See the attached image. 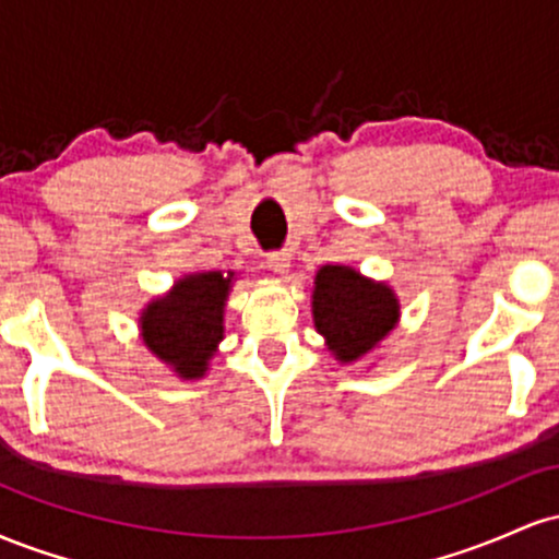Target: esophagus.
<instances>
[{"instance_id": "esophagus-1", "label": "esophagus", "mask_w": 559, "mask_h": 559, "mask_svg": "<svg viewBox=\"0 0 559 559\" xmlns=\"http://www.w3.org/2000/svg\"><path fill=\"white\" fill-rule=\"evenodd\" d=\"M267 267H271L275 275H286L288 267H292V254L288 252L267 254Z\"/></svg>"}]
</instances>
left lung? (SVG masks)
Returning a JSON list of instances; mask_svg holds the SVG:
<instances>
[{
  "mask_svg": "<svg viewBox=\"0 0 559 559\" xmlns=\"http://www.w3.org/2000/svg\"><path fill=\"white\" fill-rule=\"evenodd\" d=\"M402 307L386 281H373L349 265H323L312 288V323L333 360L355 365L400 325Z\"/></svg>",
  "mask_w": 559,
  "mask_h": 559,
  "instance_id": "1",
  "label": "left lung"
}]
</instances>
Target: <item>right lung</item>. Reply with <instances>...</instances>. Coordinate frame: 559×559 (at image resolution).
I'll use <instances>...</instances> for the list:
<instances>
[{"label": "right lung", "mask_w": 559, "mask_h": 559, "mask_svg": "<svg viewBox=\"0 0 559 559\" xmlns=\"http://www.w3.org/2000/svg\"><path fill=\"white\" fill-rule=\"evenodd\" d=\"M236 273H186L170 292L150 299L139 316V338L173 376L199 381L223 342V318Z\"/></svg>", "instance_id": "add662e5"}]
</instances>
